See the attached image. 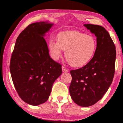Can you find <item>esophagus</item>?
I'll return each mask as SVG.
<instances>
[{"mask_svg": "<svg viewBox=\"0 0 123 123\" xmlns=\"http://www.w3.org/2000/svg\"><path fill=\"white\" fill-rule=\"evenodd\" d=\"M62 71H63V72H68V71H69L68 69L64 67H62Z\"/></svg>", "mask_w": 123, "mask_h": 123, "instance_id": "obj_1", "label": "esophagus"}]
</instances>
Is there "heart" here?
<instances>
[{
	"instance_id": "obj_1",
	"label": "heart",
	"mask_w": 123,
	"mask_h": 123,
	"mask_svg": "<svg viewBox=\"0 0 123 123\" xmlns=\"http://www.w3.org/2000/svg\"><path fill=\"white\" fill-rule=\"evenodd\" d=\"M57 41L50 40L48 47L53 59L57 60L63 50L71 66L82 68L89 63L96 52L97 40L94 37L79 31H64L58 34Z\"/></svg>"
}]
</instances>
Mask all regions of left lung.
Returning a JSON list of instances; mask_svg holds the SVG:
<instances>
[{
  "label": "left lung",
  "mask_w": 123,
  "mask_h": 123,
  "mask_svg": "<svg viewBox=\"0 0 123 123\" xmlns=\"http://www.w3.org/2000/svg\"><path fill=\"white\" fill-rule=\"evenodd\" d=\"M97 37V48L86 66L70 71L69 92L73 101L83 107L95 104L111 86L115 71L116 47L108 31L96 25L84 24Z\"/></svg>",
  "instance_id": "left-lung-1"
}]
</instances>
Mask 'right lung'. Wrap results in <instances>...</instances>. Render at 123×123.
<instances>
[{"mask_svg": "<svg viewBox=\"0 0 123 123\" xmlns=\"http://www.w3.org/2000/svg\"><path fill=\"white\" fill-rule=\"evenodd\" d=\"M53 26L48 21L29 25L17 37L10 69L16 91L32 105L44 103L62 74L61 65L50 57L43 37Z\"/></svg>", "mask_w": 123, "mask_h": 123, "instance_id": "1", "label": "right lung"}]
</instances>
